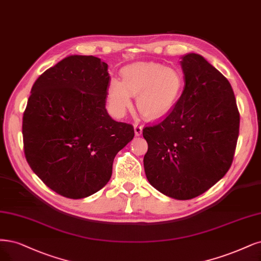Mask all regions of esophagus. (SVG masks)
<instances>
[{"mask_svg": "<svg viewBox=\"0 0 261 261\" xmlns=\"http://www.w3.org/2000/svg\"><path fill=\"white\" fill-rule=\"evenodd\" d=\"M134 129H135V135H136V136H140V135L142 134V126L137 123L134 124Z\"/></svg>", "mask_w": 261, "mask_h": 261, "instance_id": "1", "label": "esophagus"}]
</instances>
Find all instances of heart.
Here are the masks:
<instances>
[{"mask_svg": "<svg viewBox=\"0 0 261 261\" xmlns=\"http://www.w3.org/2000/svg\"><path fill=\"white\" fill-rule=\"evenodd\" d=\"M122 81L111 79L107 100L115 115H123L132 105V95H137V108L142 116L158 120L176 105L184 88V76L174 68L153 62H136L121 70Z\"/></svg>", "mask_w": 261, "mask_h": 261, "instance_id": "b5f03b06", "label": "heart"}]
</instances>
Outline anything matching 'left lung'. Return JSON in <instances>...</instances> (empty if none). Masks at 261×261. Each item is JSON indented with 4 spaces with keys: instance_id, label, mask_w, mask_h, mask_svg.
<instances>
[{
    "instance_id": "1",
    "label": "left lung",
    "mask_w": 261,
    "mask_h": 261,
    "mask_svg": "<svg viewBox=\"0 0 261 261\" xmlns=\"http://www.w3.org/2000/svg\"><path fill=\"white\" fill-rule=\"evenodd\" d=\"M185 89L163 120L142 129L143 166L156 190L177 200L207 191L229 170L240 113L229 81L197 54L181 58Z\"/></svg>"
}]
</instances>
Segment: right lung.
I'll return each mask as SVG.
<instances>
[{
	"label": "right lung",
	"mask_w": 261,
	"mask_h": 261,
	"mask_svg": "<svg viewBox=\"0 0 261 261\" xmlns=\"http://www.w3.org/2000/svg\"><path fill=\"white\" fill-rule=\"evenodd\" d=\"M108 65L94 56H69L35 81L22 118L27 162L41 180L69 199L103 188L113 160L134 138L132 124L106 109Z\"/></svg>",
	"instance_id": "obj_1"
}]
</instances>
